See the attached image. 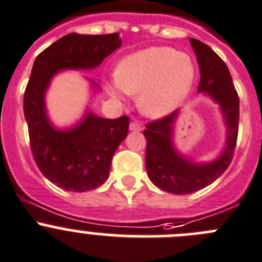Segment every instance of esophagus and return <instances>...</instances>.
Listing matches in <instances>:
<instances>
[{"mask_svg": "<svg viewBox=\"0 0 262 262\" xmlns=\"http://www.w3.org/2000/svg\"><path fill=\"white\" fill-rule=\"evenodd\" d=\"M129 130L130 132H142V125L138 123H136V121H133V123H130V125H129Z\"/></svg>", "mask_w": 262, "mask_h": 262, "instance_id": "esophagus-1", "label": "esophagus"}]
</instances>
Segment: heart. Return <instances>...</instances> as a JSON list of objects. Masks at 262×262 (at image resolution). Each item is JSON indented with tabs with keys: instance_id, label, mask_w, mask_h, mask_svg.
<instances>
[{
	"instance_id": "heart-1",
	"label": "heart",
	"mask_w": 262,
	"mask_h": 262,
	"mask_svg": "<svg viewBox=\"0 0 262 262\" xmlns=\"http://www.w3.org/2000/svg\"><path fill=\"white\" fill-rule=\"evenodd\" d=\"M194 79L195 66L189 54L154 46L124 58L115 79L107 84V92L116 101H123L124 93L138 94L143 114L163 117L186 99Z\"/></svg>"
}]
</instances>
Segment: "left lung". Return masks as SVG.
Masks as SVG:
<instances>
[{
    "mask_svg": "<svg viewBox=\"0 0 262 262\" xmlns=\"http://www.w3.org/2000/svg\"><path fill=\"white\" fill-rule=\"evenodd\" d=\"M200 71L198 93L208 95L219 104L224 119L225 143L217 158L196 161L181 152L174 143L176 121L180 110L146 125L147 139L146 169L151 182L159 189L176 195L202 190L217 180L230 165L235 150L239 124V98L230 71L208 45L190 38Z\"/></svg>",
    "mask_w": 262,
    "mask_h": 262,
    "instance_id": "1",
    "label": "left lung"
}]
</instances>
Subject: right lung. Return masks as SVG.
<instances>
[{
  "label": "right lung",
  "instance_id": "obj_1",
  "mask_svg": "<svg viewBox=\"0 0 262 262\" xmlns=\"http://www.w3.org/2000/svg\"><path fill=\"white\" fill-rule=\"evenodd\" d=\"M121 46L119 33H70L38 54L24 93V117L33 158L51 183L66 191L84 192L108 178L115 151L128 136L129 119H103L88 107L81 119L67 128L51 123L46 93L63 71H92ZM93 97L101 86L88 79Z\"/></svg>",
  "mask_w": 262,
  "mask_h": 262
}]
</instances>
